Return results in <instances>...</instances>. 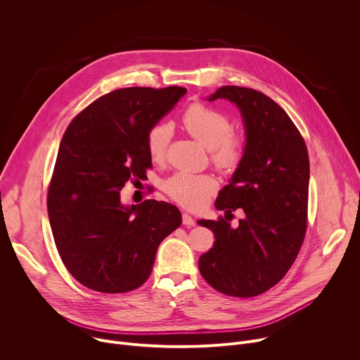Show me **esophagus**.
<instances>
[{"label":"esophagus","instance_id":"34e87169","mask_svg":"<svg viewBox=\"0 0 360 360\" xmlns=\"http://www.w3.org/2000/svg\"><path fill=\"white\" fill-rule=\"evenodd\" d=\"M182 224H184L185 226H193V225H195V219H193L189 214L184 212V214H182Z\"/></svg>","mask_w":360,"mask_h":360}]
</instances>
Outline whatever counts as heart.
<instances>
[{"mask_svg": "<svg viewBox=\"0 0 360 360\" xmlns=\"http://www.w3.org/2000/svg\"><path fill=\"white\" fill-rule=\"evenodd\" d=\"M182 124L188 134L211 152L212 164L222 172H233L245 157V141L232 131V121L224 112L193 102L184 115ZM172 125L158 122L146 134V149L152 161H164L172 138ZM165 192L182 207L199 210L218 189V182L211 175H193L178 172L164 184Z\"/></svg>", "mask_w": 360, "mask_h": 360, "instance_id": "heart-1", "label": "heart"}]
</instances>
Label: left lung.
<instances>
[{
	"label": "left lung",
	"instance_id": "1",
	"mask_svg": "<svg viewBox=\"0 0 360 360\" xmlns=\"http://www.w3.org/2000/svg\"><path fill=\"white\" fill-rule=\"evenodd\" d=\"M228 99L240 111L245 157L215 208L225 219L198 221L215 235L200 255L199 272L228 296L252 297L275 286L289 271L304 239L309 193V155L289 115L265 94L236 85L221 86L208 99ZM240 207L238 229L226 222Z\"/></svg>",
	"mask_w": 360,
	"mask_h": 360
}]
</instances>
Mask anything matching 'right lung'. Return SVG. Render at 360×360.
<instances>
[{
  "instance_id": "add662e5",
  "label": "right lung",
  "mask_w": 360,
  "mask_h": 360,
  "mask_svg": "<svg viewBox=\"0 0 360 360\" xmlns=\"http://www.w3.org/2000/svg\"><path fill=\"white\" fill-rule=\"evenodd\" d=\"M186 88L131 86L95 99L68 125L48 186V217L61 259L84 286L102 293L139 288L160 243L182 222L168 202L125 207L120 191L152 168L146 134Z\"/></svg>"
}]
</instances>
